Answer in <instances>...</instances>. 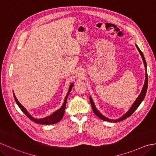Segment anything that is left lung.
<instances>
[{"mask_svg":"<svg viewBox=\"0 0 156 156\" xmlns=\"http://www.w3.org/2000/svg\"><path fill=\"white\" fill-rule=\"evenodd\" d=\"M136 46L137 50H138V51H139L141 56H142V58L144 66H145V68H146V78H145L144 84L143 86V88H142V91H141V93L140 94V95L137 96L136 100H135V102L132 104V106L130 107V108L128 110V111L126 112V114H124V115H123L121 118H119L118 119H109V118H106V116H104L103 114H101L100 112L97 110V108H96L95 104H94V102H93L92 98H91V96H90V104H91V106H92L94 113L98 117H99L101 119H103V120H104V121H107V122H115H115H118L119 121L124 120V119H126L127 118L129 117L130 115H131L133 113V112H135V110L137 109V108H138V106H140V104L142 103V102L144 100L145 96H146V94L147 89V83H148V82H147L148 81V78H147V64H146V60H145V58H144V56L142 52L140 50L139 47L137 46V44H136Z\"/></svg>","mask_w":156,"mask_h":156,"instance_id":"left-lung-1","label":"left lung"}]
</instances>
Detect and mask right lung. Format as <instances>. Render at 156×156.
I'll list each match as a JSON object with an SVG mask.
<instances>
[{
  "label": "right lung",
  "instance_id": "obj_1",
  "mask_svg": "<svg viewBox=\"0 0 156 156\" xmlns=\"http://www.w3.org/2000/svg\"><path fill=\"white\" fill-rule=\"evenodd\" d=\"M74 86V84L72 83L70 85L69 87V90H68V92L67 93V94L65 97L64 100V103L62 104V106H61V108L60 109H58V110L55 111L54 112L50 115H48V116L45 117V118H41V119H37V118H35L33 116H32V115L28 113V112L26 108H25L23 105H22L19 102V100H17L16 97L14 95V94L13 92V95H14V100H15L18 106L20 108V110L23 111V113L27 115V116L31 119L32 121L34 122L35 123H37V124H44V125H50V124H56L58 122H60L62 118H63L64 116V111H65V108H66V102H67V98H68V96L69 95V93L70 92L72 88V87Z\"/></svg>",
  "mask_w": 156,
  "mask_h": 156
}]
</instances>
